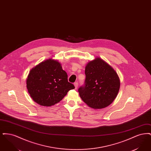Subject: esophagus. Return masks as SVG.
<instances>
[{
  "label": "esophagus",
  "instance_id": "1",
  "mask_svg": "<svg viewBox=\"0 0 151 151\" xmlns=\"http://www.w3.org/2000/svg\"><path fill=\"white\" fill-rule=\"evenodd\" d=\"M74 86H75V89H76L78 88V82H75L74 83Z\"/></svg>",
  "mask_w": 151,
  "mask_h": 151
}]
</instances>
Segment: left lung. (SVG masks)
I'll return each mask as SVG.
<instances>
[{
  "label": "left lung",
  "mask_w": 151,
  "mask_h": 151,
  "mask_svg": "<svg viewBox=\"0 0 151 151\" xmlns=\"http://www.w3.org/2000/svg\"><path fill=\"white\" fill-rule=\"evenodd\" d=\"M84 84L78 89L79 95L89 106L107 107L115 100L120 87L119 79L113 68L100 58L88 63Z\"/></svg>",
  "instance_id": "left-lung-1"
}]
</instances>
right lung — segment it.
Returning a JSON list of instances; mask_svg holds the SVG:
<instances>
[{
  "mask_svg": "<svg viewBox=\"0 0 151 151\" xmlns=\"http://www.w3.org/2000/svg\"><path fill=\"white\" fill-rule=\"evenodd\" d=\"M68 75L56 60H46L31 70L27 87L31 97L37 104L50 106L62 100L75 88L68 81Z\"/></svg>",
  "mask_w": 151,
  "mask_h": 151,
  "instance_id": "obj_1",
  "label": "right lung"
}]
</instances>
